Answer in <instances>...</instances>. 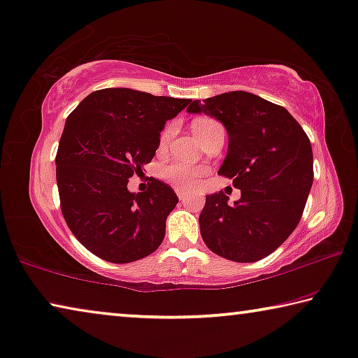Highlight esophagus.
<instances>
[{
	"instance_id": "34e87169",
	"label": "esophagus",
	"mask_w": 358,
	"mask_h": 358,
	"mask_svg": "<svg viewBox=\"0 0 358 358\" xmlns=\"http://www.w3.org/2000/svg\"><path fill=\"white\" fill-rule=\"evenodd\" d=\"M177 196H178V199L180 201H186V199H189V196H188V193H185L183 189H177Z\"/></svg>"
}]
</instances>
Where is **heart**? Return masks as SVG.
<instances>
[{"label": "heart", "instance_id": "obj_1", "mask_svg": "<svg viewBox=\"0 0 358 358\" xmlns=\"http://www.w3.org/2000/svg\"><path fill=\"white\" fill-rule=\"evenodd\" d=\"M218 125L215 120L212 119H197L193 122V131L197 136L201 131H204L206 128ZM175 133V127L173 125H167L164 128L162 135H161V143L165 145L170 138L173 136ZM206 173L204 167H191V165H185V164H172L169 167L164 169V177L167 178L170 183H173L178 188H185V189H191L197 185V181L201 180L202 175Z\"/></svg>", "mask_w": 358, "mask_h": 358}]
</instances>
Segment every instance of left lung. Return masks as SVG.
Returning a JSON list of instances; mask_svg holds the SVG:
<instances>
[{"label":"left lung","mask_w":358,"mask_h":358,"mask_svg":"<svg viewBox=\"0 0 358 358\" xmlns=\"http://www.w3.org/2000/svg\"><path fill=\"white\" fill-rule=\"evenodd\" d=\"M189 114L222 122L228 152L218 175L231 178L241 197L206 196L201 236L213 254L255 262L296 230L313 183V154L306 131L282 106L248 92L193 101Z\"/></svg>","instance_id":"left-lung-1"}]
</instances>
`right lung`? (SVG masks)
<instances>
[{"mask_svg": "<svg viewBox=\"0 0 358 358\" xmlns=\"http://www.w3.org/2000/svg\"><path fill=\"white\" fill-rule=\"evenodd\" d=\"M189 103L104 88L67 117L56 154L61 210L73 236L99 259L135 262L161 246L177 194L156 178L145 193H130L127 185L152 161L167 120Z\"/></svg>", "mask_w": 358, "mask_h": 358, "instance_id": "obj_1", "label": "right lung"}]
</instances>
